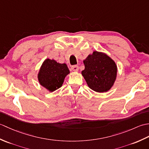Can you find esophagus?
<instances>
[{
  "label": "esophagus",
  "instance_id": "obj_1",
  "mask_svg": "<svg viewBox=\"0 0 149 149\" xmlns=\"http://www.w3.org/2000/svg\"><path fill=\"white\" fill-rule=\"evenodd\" d=\"M71 69L73 71L77 72L79 70V66L77 65H73V66H72Z\"/></svg>",
  "mask_w": 149,
  "mask_h": 149
}]
</instances>
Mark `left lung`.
<instances>
[{
  "label": "left lung",
  "instance_id": "8db88e82",
  "mask_svg": "<svg viewBox=\"0 0 149 149\" xmlns=\"http://www.w3.org/2000/svg\"><path fill=\"white\" fill-rule=\"evenodd\" d=\"M85 68L82 75L91 90L102 93L112 87L116 77L115 61L106 54L95 51L84 60Z\"/></svg>",
  "mask_w": 149,
  "mask_h": 149
}]
</instances>
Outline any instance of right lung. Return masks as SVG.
Segmentation results:
<instances>
[{
	"label": "right lung",
	"instance_id": "obj_1",
	"mask_svg": "<svg viewBox=\"0 0 149 149\" xmlns=\"http://www.w3.org/2000/svg\"><path fill=\"white\" fill-rule=\"evenodd\" d=\"M69 73L65 63L60 64L54 59H47L41 66L38 77L42 86L50 91H54L62 86Z\"/></svg>",
	"mask_w": 149,
	"mask_h": 149
}]
</instances>
